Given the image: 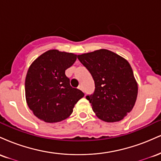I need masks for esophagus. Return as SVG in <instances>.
Listing matches in <instances>:
<instances>
[{
    "label": "esophagus",
    "instance_id": "34e87169",
    "mask_svg": "<svg viewBox=\"0 0 161 161\" xmlns=\"http://www.w3.org/2000/svg\"><path fill=\"white\" fill-rule=\"evenodd\" d=\"M78 88H79V89H80V90H82V91H83V86H82V85H79V86H78Z\"/></svg>",
    "mask_w": 161,
    "mask_h": 161
}]
</instances>
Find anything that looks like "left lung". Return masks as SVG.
Listing matches in <instances>:
<instances>
[{"mask_svg":"<svg viewBox=\"0 0 161 161\" xmlns=\"http://www.w3.org/2000/svg\"><path fill=\"white\" fill-rule=\"evenodd\" d=\"M91 73L95 92L86 96L96 116L108 123L120 121L132 110L138 85L126 60L106 49L78 55Z\"/></svg>","mask_w":161,"mask_h":161,"instance_id":"8db88e82","label":"left lung"}]
</instances>
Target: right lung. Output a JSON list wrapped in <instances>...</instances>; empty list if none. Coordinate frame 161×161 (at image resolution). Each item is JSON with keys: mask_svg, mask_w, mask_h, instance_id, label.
Masks as SVG:
<instances>
[{"mask_svg": "<svg viewBox=\"0 0 161 161\" xmlns=\"http://www.w3.org/2000/svg\"><path fill=\"white\" fill-rule=\"evenodd\" d=\"M77 55L50 50L32 63L25 82V98L29 108L38 119L57 123L71 115L75 104L84 93L70 86L65 74Z\"/></svg>", "mask_w": 161, "mask_h": 161, "instance_id": "right-lung-1", "label": "right lung"}]
</instances>
